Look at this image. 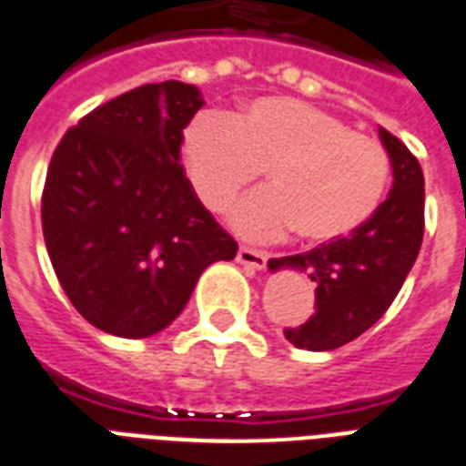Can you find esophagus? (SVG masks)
<instances>
[{"instance_id":"esophagus-1","label":"esophagus","mask_w":466,"mask_h":466,"mask_svg":"<svg viewBox=\"0 0 466 466\" xmlns=\"http://www.w3.org/2000/svg\"><path fill=\"white\" fill-rule=\"evenodd\" d=\"M236 259H238V262H240V265L252 267V269H265V265H267V252L250 250V248H238Z\"/></svg>"}]
</instances>
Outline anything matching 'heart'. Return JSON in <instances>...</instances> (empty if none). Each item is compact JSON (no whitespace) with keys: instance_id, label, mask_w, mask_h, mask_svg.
<instances>
[{"instance_id":"b5f03b06","label":"heart","mask_w":466,"mask_h":466,"mask_svg":"<svg viewBox=\"0 0 466 466\" xmlns=\"http://www.w3.org/2000/svg\"><path fill=\"white\" fill-rule=\"evenodd\" d=\"M182 157L211 211L265 169V189L230 211V228L255 240L291 228L311 245L340 240L374 214L389 182V155L377 140L289 96H259L233 118L204 114L184 131Z\"/></svg>"}]
</instances>
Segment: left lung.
<instances>
[{
	"mask_svg": "<svg viewBox=\"0 0 466 466\" xmlns=\"http://www.w3.org/2000/svg\"><path fill=\"white\" fill-rule=\"evenodd\" d=\"M380 140L394 182L377 211L340 240L267 262L269 272H301L316 287V313L284 330L287 340L301 350H335L374 326L401 291L423 243V169L381 126Z\"/></svg>",
	"mask_w": 466,
	"mask_h": 466,
	"instance_id": "1",
	"label": "left lung"
}]
</instances>
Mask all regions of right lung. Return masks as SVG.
<instances>
[{
  "label": "right lung",
  "mask_w": 466,
  "mask_h": 466,
  "mask_svg": "<svg viewBox=\"0 0 466 466\" xmlns=\"http://www.w3.org/2000/svg\"><path fill=\"white\" fill-rule=\"evenodd\" d=\"M199 86L157 82L102 104L53 153L41 221L72 306L104 333L150 338L182 313L201 272L238 243L179 165Z\"/></svg>",
  "instance_id": "add662e5"
}]
</instances>
